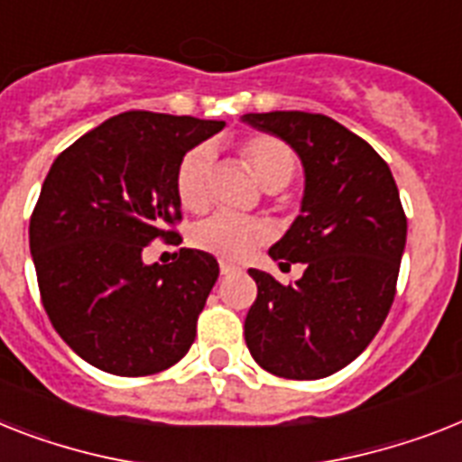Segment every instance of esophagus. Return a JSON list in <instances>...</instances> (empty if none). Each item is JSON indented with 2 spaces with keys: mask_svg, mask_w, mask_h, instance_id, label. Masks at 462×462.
I'll return each instance as SVG.
<instances>
[{
  "mask_svg": "<svg viewBox=\"0 0 462 462\" xmlns=\"http://www.w3.org/2000/svg\"><path fill=\"white\" fill-rule=\"evenodd\" d=\"M219 272H222V276H234V273H240L243 269L236 264H228V262H222V264H219Z\"/></svg>",
  "mask_w": 462,
  "mask_h": 462,
  "instance_id": "34e87169",
  "label": "esophagus"
}]
</instances>
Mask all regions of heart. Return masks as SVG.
Returning <instances> with one entry per match:
<instances>
[{
    "label": "heart",
    "instance_id": "heart-1",
    "mask_svg": "<svg viewBox=\"0 0 462 462\" xmlns=\"http://www.w3.org/2000/svg\"><path fill=\"white\" fill-rule=\"evenodd\" d=\"M240 155L264 189H281L292 179L297 167L295 151L283 139L254 134L240 141ZM209 177H212V148L196 146L181 158L177 167L179 203L189 212H203L209 205ZM272 238V228L254 217L217 212L193 231V245L228 262H240Z\"/></svg>",
    "mask_w": 462,
    "mask_h": 462
}]
</instances>
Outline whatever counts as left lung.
Returning a JSON list of instances; mask_svg holds the SVG:
<instances>
[{
  "label": "left lung",
  "mask_w": 462,
  "mask_h": 462,
  "mask_svg": "<svg viewBox=\"0 0 462 462\" xmlns=\"http://www.w3.org/2000/svg\"><path fill=\"white\" fill-rule=\"evenodd\" d=\"M243 120L291 143L307 177L302 215L269 250L281 269L302 262L304 273L283 285L250 269L247 349L278 377L333 375L371 345L394 302L406 245L399 189L371 143L333 117L273 110Z\"/></svg>",
  "instance_id": "left-lung-1"
}]
</instances>
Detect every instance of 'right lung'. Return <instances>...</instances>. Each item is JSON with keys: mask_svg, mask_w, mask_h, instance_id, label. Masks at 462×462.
<instances>
[{"mask_svg": "<svg viewBox=\"0 0 462 462\" xmlns=\"http://www.w3.org/2000/svg\"><path fill=\"white\" fill-rule=\"evenodd\" d=\"M224 129L127 110L53 160L30 217L42 304L87 364L122 377L153 375L184 359L219 276L217 259L181 247L171 264H143L153 240L181 243L177 167Z\"/></svg>", "mask_w": 462, "mask_h": 462, "instance_id": "1", "label": "right lung"}]
</instances>
